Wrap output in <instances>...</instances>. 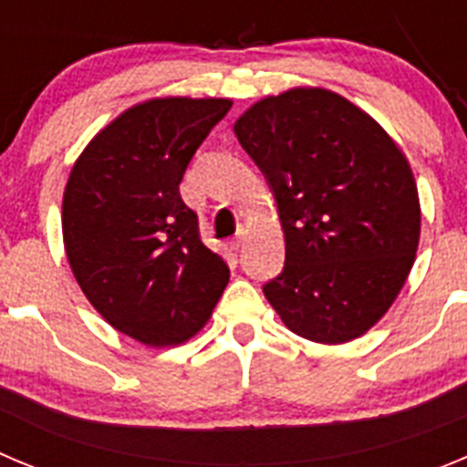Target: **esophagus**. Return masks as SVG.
Listing matches in <instances>:
<instances>
[{
    "instance_id": "esophagus-1",
    "label": "esophagus",
    "mask_w": 467,
    "mask_h": 467,
    "mask_svg": "<svg viewBox=\"0 0 467 467\" xmlns=\"http://www.w3.org/2000/svg\"><path fill=\"white\" fill-rule=\"evenodd\" d=\"M244 237H246V228H244V225H239V228H237V233H234V237L230 239V249H234V251H239V249H242Z\"/></svg>"
}]
</instances>
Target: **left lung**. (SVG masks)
Instances as JSON below:
<instances>
[{
    "label": "left lung",
    "instance_id": "1",
    "mask_svg": "<svg viewBox=\"0 0 467 467\" xmlns=\"http://www.w3.org/2000/svg\"><path fill=\"white\" fill-rule=\"evenodd\" d=\"M284 230V272L263 293L291 333L360 337L396 302L421 234L405 153L369 113L327 88L258 99L234 120Z\"/></svg>",
    "mask_w": 467,
    "mask_h": 467
}]
</instances>
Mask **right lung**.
I'll list each match as a JSON object with an SVG mask.
<instances>
[{"label":"right lung","mask_w":467,"mask_h":467,"mask_svg":"<svg viewBox=\"0 0 467 467\" xmlns=\"http://www.w3.org/2000/svg\"><path fill=\"white\" fill-rule=\"evenodd\" d=\"M225 98H153L83 149L62 195V239L83 296L119 333L165 348L195 337L230 281L179 183L230 111Z\"/></svg>","instance_id":"obj_1"}]
</instances>
